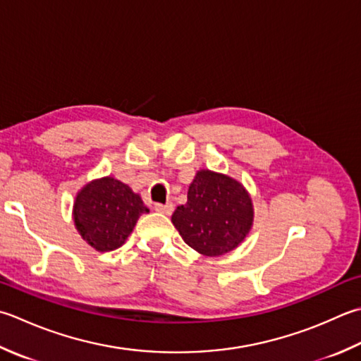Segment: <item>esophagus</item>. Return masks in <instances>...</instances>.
<instances>
[{
	"label": "esophagus",
	"instance_id": "34e87169",
	"mask_svg": "<svg viewBox=\"0 0 361 361\" xmlns=\"http://www.w3.org/2000/svg\"><path fill=\"white\" fill-rule=\"evenodd\" d=\"M154 211H158V213H161V214H172L173 203H166V204L157 203L154 204Z\"/></svg>",
	"mask_w": 361,
	"mask_h": 361
}]
</instances>
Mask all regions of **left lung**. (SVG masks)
<instances>
[{
  "label": "left lung",
  "mask_w": 361,
  "mask_h": 361,
  "mask_svg": "<svg viewBox=\"0 0 361 361\" xmlns=\"http://www.w3.org/2000/svg\"><path fill=\"white\" fill-rule=\"evenodd\" d=\"M172 224L189 247L204 257H221L241 244L253 224L250 194L228 175L199 171L188 202L175 209Z\"/></svg>",
  "instance_id": "obj_1"
}]
</instances>
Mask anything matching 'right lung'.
<instances>
[{
	"label": "right lung",
	"mask_w": 361,
	"mask_h": 361,
	"mask_svg": "<svg viewBox=\"0 0 361 361\" xmlns=\"http://www.w3.org/2000/svg\"><path fill=\"white\" fill-rule=\"evenodd\" d=\"M144 213L148 208L140 195L112 176L87 183L73 204L76 230L98 252L118 249Z\"/></svg>",
	"instance_id": "obj_1"
}]
</instances>
